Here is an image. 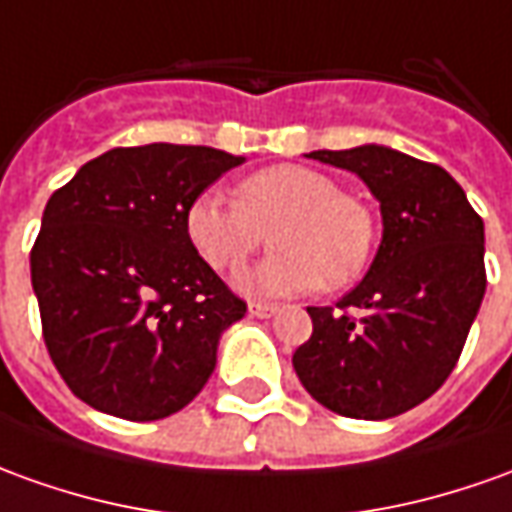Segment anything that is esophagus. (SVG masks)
Returning <instances> with one entry per match:
<instances>
[{
	"mask_svg": "<svg viewBox=\"0 0 512 512\" xmlns=\"http://www.w3.org/2000/svg\"><path fill=\"white\" fill-rule=\"evenodd\" d=\"M248 309L253 317H270L278 312V306H273V303H264V301H250Z\"/></svg>",
	"mask_w": 512,
	"mask_h": 512,
	"instance_id": "34e87169",
	"label": "esophagus"
}]
</instances>
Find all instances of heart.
Wrapping results in <instances>:
<instances>
[{"instance_id": "b5f03b06", "label": "heart", "mask_w": 512, "mask_h": 512, "mask_svg": "<svg viewBox=\"0 0 512 512\" xmlns=\"http://www.w3.org/2000/svg\"><path fill=\"white\" fill-rule=\"evenodd\" d=\"M236 200L197 195L186 217V239L214 270H234L273 234L276 253L239 284L256 292H303L323 284L340 290L362 276L376 245L373 211L320 169L276 164L236 183Z\"/></svg>"}]
</instances>
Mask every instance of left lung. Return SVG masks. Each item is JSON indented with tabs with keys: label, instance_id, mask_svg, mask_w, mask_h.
I'll list each match as a JSON object with an SVG mask.
<instances>
[{
	"label": "left lung",
	"instance_id": "left-lung-1",
	"mask_svg": "<svg viewBox=\"0 0 512 512\" xmlns=\"http://www.w3.org/2000/svg\"><path fill=\"white\" fill-rule=\"evenodd\" d=\"M309 155L368 183L384 234L343 301L306 306L312 337L292 365L326 410L384 421L432 396L463 354L488 284L485 225L438 164L379 144Z\"/></svg>",
	"mask_w": 512,
	"mask_h": 512
}]
</instances>
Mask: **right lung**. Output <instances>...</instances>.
<instances>
[{"label":"right lung","instance_id":"add662e5","mask_svg":"<svg viewBox=\"0 0 512 512\" xmlns=\"http://www.w3.org/2000/svg\"><path fill=\"white\" fill-rule=\"evenodd\" d=\"M242 161L197 144L114 147L52 192L30 273L49 359L88 407L158 421L209 382L248 303L197 256L183 217Z\"/></svg>","mask_w":512,"mask_h":512}]
</instances>
